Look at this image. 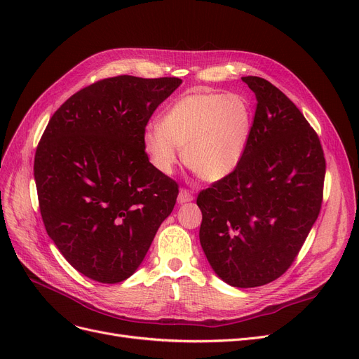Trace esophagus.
<instances>
[{
    "label": "esophagus",
    "mask_w": 359,
    "mask_h": 359,
    "mask_svg": "<svg viewBox=\"0 0 359 359\" xmlns=\"http://www.w3.org/2000/svg\"><path fill=\"white\" fill-rule=\"evenodd\" d=\"M191 201H194V195L187 191V189H180V192H179V196H177V202L179 203H186V202H191Z\"/></svg>",
    "instance_id": "34e87169"
}]
</instances>
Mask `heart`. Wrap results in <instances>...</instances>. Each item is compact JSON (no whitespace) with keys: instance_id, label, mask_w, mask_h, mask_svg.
I'll return each mask as SVG.
<instances>
[{"instance_id":"obj_1","label":"heart","mask_w":359,"mask_h":359,"mask_svg":"<svg viewBox=\"0 0 359 359\" xmlns=\"http://www.w3.org/2000/svg\"><path fill=\"white\" fill-rule=\"evenodd\" d=\"M253 123L250 103L241 94L199 91L176 100L145 129L144 149L160 173L170 175L179 161L206 182L231 175L241 163Z\"/></svg>"}]
</instances>
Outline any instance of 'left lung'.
I'll list each match as a JSON object with an SVG mask.
<instances>
[{"instance_id": "obj_1", "label": "left lung", "mask_w": 359, "mask_h": 359, "mask_svg": "<svg viewBox=\"0 0 359 359\" xmlns=\"http://www.w3.org/2000/svg\"><path fill=\"white\" fill-rule=\"evenodd\" d=\"M256 96L246 153L231 175L199 192V240L214 272L237 288L266 285L298 256L323 202L326 160L317 132L268 80Z\"/></svg>"}]
</instances>
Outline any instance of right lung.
Returning <instances> with one entry per match:
<instances>
[{"label":"right lung","mask_w":359,"mask_h":359,"mask_svg":"<svg viewBox=\"0 0 359 359\" xmlns=\"http://www.w3.org/2000/svg\"><path fill=\"white\" fill-rule=\"evenodd\" d=\"M180 79L118 75L77 91L37 144L34 182L46 233L69 265L102 284L129 278L179 184L149 163L145 126Z\"/></svg>","instance_id":"obj_1"}]
</instances>
